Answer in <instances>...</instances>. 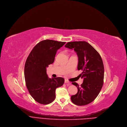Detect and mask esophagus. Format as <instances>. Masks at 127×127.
<instances>
[{
	"label": "esophagus",
	"instance_id": "obj_1",
	"mask_svg": "<svg viewBox=\"0 0 127 127\" xmlns=\"http://www.w3.org/2000/svg\"><path fill=\"white\" fill-rule=\"evenodd\" d=\"M65 83L66 84H67L68 85H70V83L68 81V80L67 79H65Z\"/></svg>",
	"mask_w": 127,
	"mask_h": 127
}]
</instances>
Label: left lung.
Instances as JSON below:
<instances>
[{"label": "left lung", "mask_w": 127, "mask_h": 127, "mask_svg": "<svg viewBox=\"0 0 127 127\" xmlns=\"http://www.w3.org/2000/svg\"><path fill=\"white\" fill-rule=\"evenodd\" d=\"M65 47L73 49L76 53L78 58L77 69L83 71L79 75L84 79L79 87L76 83H72L78 91L71 96V101L78 106L87 105L96 98L103 85L104 69L102 58L99 53L86 41L68 42Z\"/></svg>", "instance_id": "1"}]
</instances>
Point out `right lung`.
Segmentation results:
<instances>
[{
	"label": "right lung",
	"instance_id": "1",
	"mask_svg": "<svg viewBox=\"0 0 127 127\" xmlns=\"http://www.w3.org/2000/svg\"><path fill=\"white\" fill-rule=\"evenodd\" d=\"M65 43L50 39L42 40L27 57L24 69L26 85L32 98L41 104L52 103L56 98V89L64 83L63 77L49 78L46 68L54 63L57 51Z\"/></svg>",
	"mask_w": 127,
	"mask_h": 127
}]
</instances>
